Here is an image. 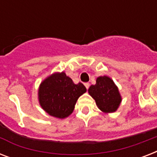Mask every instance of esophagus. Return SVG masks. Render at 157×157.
Masks as SVG:
<instances>
[{
	"instance_id": "1",
	"label": "esophagus",
	"mask_w": 157,
	"mask_h": 157,
	"mask_svg": "<svg viewBox=\"0 0 157 157\" xmlns=\"http://www.w3.org/2000/svg\"><path fill=\"white\" fill-rule=\"evenodd\" d=\"M84 85H85V86H86V88L87 89V90H88L89 87H90V83H88V82H86V83H85V84H84Z\"/></svg>"
}]
</instances>
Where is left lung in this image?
Segmentation results:
<instances>
[{
    "label": "left lung",
    "instance_id": "8db88e82",
    "mask_svg": "<svg viewBox=\"0 0 157 157\" xmlns=\"http://www.w3.org/2000/svg\"><path fill=\"white\" fill-rule=\"evenodd\" d=\"M88 91L98 108L104 112H114L121 102L118 89L112 79L106 76L98 77L95 85H92Z\"/></svg>",
    "mask_w": 157,
    "mask_h": 157
}]
</instances>
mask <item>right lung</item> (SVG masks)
<instances>
[{
    "instance_id": "right-lung-1",
    "label": "right lung",
    "mask_w": 157,
    "mask_h": 157,
    "mask_svg": "<svg viewBox=\"0 0 157 157\" xmlns=\"http://www.w3.org/2000/svg\"><path fill=\"white\" fill-rule=\"evenodd\" d=\"M86 91L83 84H74L64 72L55 73L40 84L39 101L48 114L65 118L73 112L76 101Z\"/></svg>"
}]
</instances>
